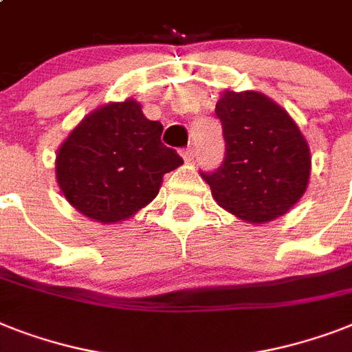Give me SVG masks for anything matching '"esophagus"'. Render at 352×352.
Wrapping results in <instances>:
<instances>
[{
  "label": "esophagus",
  "mask_w": 352,
  "mask_h": 352,
  "mask_svg": "<svg viewBox=\"0 0 352 352\" xmlns=\"http://www.w3.org/2000/svg\"><path fill=\"white\" fill-rule=\"evenodd\" d=\"M182 159H184L186 162H191L193 161V159H195V155H197V151H195V148H184V150H182Z\"/></svg>",
  "instance_id": "34e87169"
}]
</instances>
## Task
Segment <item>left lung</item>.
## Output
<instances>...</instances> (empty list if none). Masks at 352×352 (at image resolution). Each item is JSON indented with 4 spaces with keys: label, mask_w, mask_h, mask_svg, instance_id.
<instances>
[{
    "label": "left lung",
    "mask_w": 352,
    "mask_h": 352,
    "mask_svg": "<svg viewBox=\"0 0 352 352\" xmlns=\"http://www.w3.org/2000/svg\"><path fill=\"white\" fill-rule=\"evenodd\" d=\"M226 157L202 173L217 204L250 224H265L302 199L311 175L309 144L293 117L255 90H224L215 107Z\"/></svg>",
    "instance_id": "8db88e82"
}]
</instances>
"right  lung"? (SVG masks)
<instances>
[{"label":"right lung","instance_id":"1","mask_svg":"<svg viewBox=\"0 0 352 352\" xmlns=\"http://www.w3.org/2000/svg\"><path fill=\"white\" fill-rule=\"evenodd\" d=\"M161 133V122L146 119L131 97L90 111L57 150L56 179L65 199L101 224L135 215L155 199L164 173L182 164Z\"/></svg>","mask_w":352,"mask_h":352}]
</instances>
